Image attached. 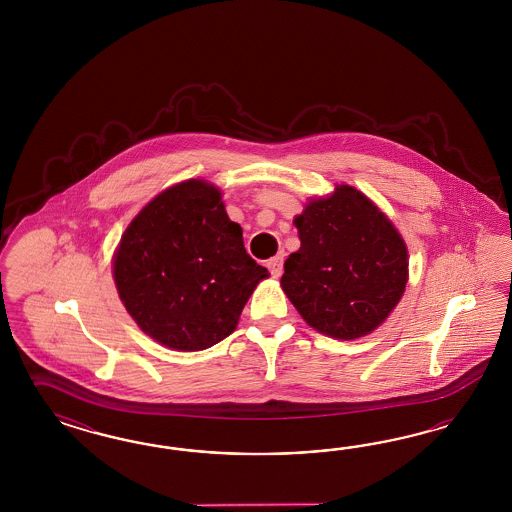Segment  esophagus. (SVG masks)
<instances>
[{
	"mask_svg": "<svg viewBox=\"0 0 512 512\" xmlns=\"http://www.w3.org/2000/svg\"><path fill=\"white\" fill-rule=\"evenodd\" d=\"M283 259H285V255L283 253H278L276 257H272L266 266H268V270H270V274L274 276V278H279L281 276V272H283Z\"/></svg>",
	"mask_w": 512,
	"mask_h": 512,
	"instance_id": "34e87169",
	"label": "esophagus"
}]
</instances>
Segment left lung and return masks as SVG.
Here are the masks:
<instances>
[{
    "mask_svg": "<svg viewBox=\"0 0 512 512\" xmlns=\"http://www.w3.org/2000/svg\"><path fill=\"white\" fill-rule=\"evenodd\" d=\"M300 249L285 261L281 287L302 319L338 340L373 332L407 283L402 236L364 193L336 186L295 217Z\"/></svg>",
    "mask_w": 512,
    "mask_h": 512,
    "instance_id": "1",
    "label": "left lung"
}]
</instances>
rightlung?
Segmentation results:
<instances>
[{
	"mask_svg": "<svg viewBox=\"0 0 512 512\" xmlns=\"http://www.w3.org/2000/svg\"><path fill=\"white\" fill-rule=\"evenodd\" d=\"M114 281L125 310L155 341L202 351L233 334L268 270L244 248L221 191L186 180L148 202L114 253Z\"/></svg>",
	"mask_w": 512,
	"mask_h": 512,
	"instance_id": "obj_1",
	"label": "right lung"
}]
</instances>
